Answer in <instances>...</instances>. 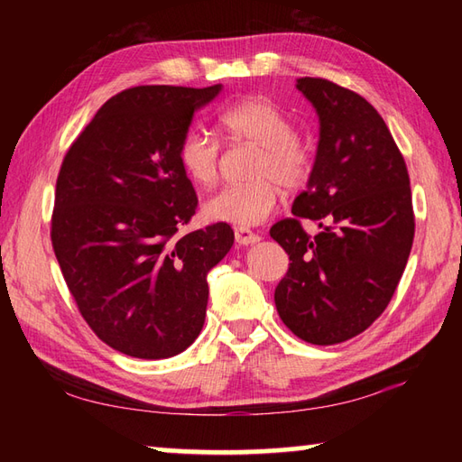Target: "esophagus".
I'll use <instances>...</instances> for the list:
<instances>
[{
    "mask_svg": "<svg viewBox=\"0 0 462 462\" xmlns=\"http://www.w3.org/2000/svg\"><path fill=\"white\" fill-rule=\"evenodd\" d=\"M234 236H236V242L242 244V246H248V244L260 242V234L252 232L250 228H244V226H238V228H234Z\"/></svg>",
    "mask_w": 462,
    "mask_h": 462,
    "instance_id": "obj_1",
    "label": "esophagus"
}]
</instances>
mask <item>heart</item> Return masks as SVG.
Listing matches in <instances>:
<instances>
[{"label": "heart", "mask_w": 462, "mask_h": 462, "mask_svg": "<svg viewBox=\"0 0 462 462\" xmlns=\"http://www.w3.org/2000/svg\"><path fill=\"white\" fill-rule=\"evenodd\" d=\"M216 126L228 143L258 146L252 166L256 180L230 184L204 202V216L216 222L256 226L276 208L280 184L296 190L308 180L311 159L306 146L291 136V123L280 106L266 97H246L232 103L216 116ZM176 159L186 179L208 189L218 179L220 149L199 129L186 133Z\"/></svg>", "instance_id": "1"}]
</instances>
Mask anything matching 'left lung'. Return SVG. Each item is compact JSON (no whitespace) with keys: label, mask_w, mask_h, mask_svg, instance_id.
I'll return each instance as SVG.
<instances>
[{"label":"left lung","mask_w":462,"mask_h":462,"mask_svg":"<svg viewBox=\"0 0 462 462\" xmlns=\"http://www.w3.org/2000/svg\"><path fill=\"white\" fill-rule=\"evenodd\" d=\"M296 87L319 116V143L293 218L270 228L290 256L273 301L293 336L333 346L389 306L413 246V202L403 154L371 103L319 77ZM301 219L320 226L316 237Z\"/></svg>","instance_id":"8db88e82"}]
</instances>
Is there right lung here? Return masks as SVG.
<instances>
[{"instance_id": "add662e5", "label": "right lung", "mask_w": 462, "mask_h": 462, "mask_svg": "<svg viewBox=\"0 0 462 462\" xmlns=\"http://www.w3.org/2000/svg\"><path fill=\"white\" fill-rule=\"evenodd\" d=\"M222 85H144L111 97L57 176L53 252L81 316L139 359L179 356L204 326L206 276L234 244L226 222L180 234L199 206L176 149Z\"/></svg>"}]
</instances>
